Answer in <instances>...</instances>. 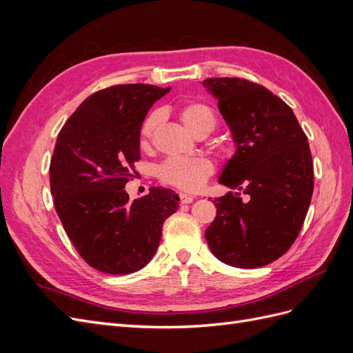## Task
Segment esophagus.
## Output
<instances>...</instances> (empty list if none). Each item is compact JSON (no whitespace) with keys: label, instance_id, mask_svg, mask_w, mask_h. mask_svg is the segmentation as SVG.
I'll use <instances>...</instances> for the list:
<instances>
[{"label":"esophagus","instance_id":"esophagus-1","mask_svg":"<svg viewBox=\"0 0 353 353\" xmlns=\"http://www.w3.org/2000/svg\"><path fill=\"white\" fill-rule=\"evenodd\" d=\"M179 200H181V203H183V205H188V203H191V201L194 200V196L181 193V194H179Z\"/></svg>","mask_w":353,"mask_h":353}]
</instances>
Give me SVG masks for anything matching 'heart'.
Returning a JSON list of instances; mask_svg holds the SVG:
<instances>
[{"instance_id": "1", "label": "heart", "mask_w": 353, "mask_h": 353, "mask_svg": "<svg viewBox=\"0 0 353 353\" xmlns=\"http://www.w3.org/2000/svg\"><path fill=\"white\" fill-rule=\"evenodd\" d=\"M179 119L187 130L194 134H209L216 125V116L208 104L200 101H188L178 110ZM159 123V113L148 114L140 128V147L150 145L152 137ZM213 174V165L205 156L170 157L159 166L157 176L163 184L185 191H196L206 183Z\"/></svg>"}]
</instances>
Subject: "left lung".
<instances>
[{
    "instance_id": "obj_1",
    "label": "left lung",
    "mask_w": 353,
    "mask_h": 353,
    "mask_svg": "<svg viewBox=\"0 0 353 353\" xmlns=\"http://www.w3.org/2000/svg\"><path fill=\"white\" fill-rule=\"evenodd\" d=\"M218 100L236 153L219 184L236 191L213 200L205 236L212 253L236 268H259L292 248L314 193L307 137L293 110L270 90L241 78L203 81Z\"/></svg>"
}]
</instances>
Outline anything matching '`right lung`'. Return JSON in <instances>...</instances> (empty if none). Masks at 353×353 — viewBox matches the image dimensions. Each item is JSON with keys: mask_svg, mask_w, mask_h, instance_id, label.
<instances>
[{"mask_svg": "<svg viewBox=\"0 0 353 353\" xmlns=\"http://www.w3.org/2000/svg\"><path fill=\"white\" fill-rule=\"evenodd\" d=\"M169 90L125 83L94 92L57 137L50 163L54 208L81 258L101 272L144 268L159 248L163 222L179 206L169 188L152 187L135 200L125 191L141 157L143 121Z\"/></svg>", "mask_w": 353, "mask_h": 353, "instance_id": "add662e5", "label": "right lung"}]
</instances>
